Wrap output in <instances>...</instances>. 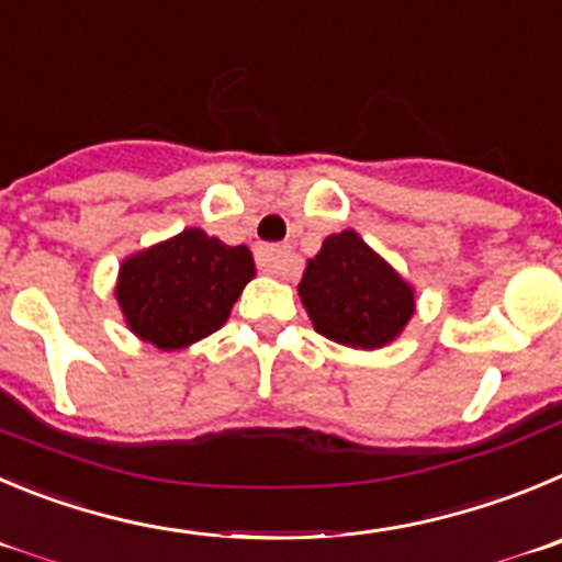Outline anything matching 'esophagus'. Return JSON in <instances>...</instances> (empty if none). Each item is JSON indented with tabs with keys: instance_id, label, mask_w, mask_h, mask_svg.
<instances>
[{
	"instance_id": "obj_1",
	"label": "esophagus",
	"mask_w": 562,
	"mask_h": 562,
	"mask_svg": "<svg viewBox=\"0 0 562 562\" xmlns=\"http://www.w3.org/2000/svg\"><path fill=\"white\" fill-rule=\"evenodd\" d=\"M255 260L260 266V271H266V274H291L293 269V251L288 246H257Z\"/></svg>"
}]
</instances>
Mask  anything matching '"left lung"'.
Here are the masks:
<instances>
[{"label": "left lung", "mask_w": 562, "mask_h": 562, "mask_svg": "<svg viewBox=\"0 0 562 562\" xmlns=\"http://www.w3.org/2000/svg\"><path fill=\"white\" fill-rule=\"evenodd\" d=\"M318 335L355 349H380L413 316V288L358 233L329 235L299 282Z\"/></svg>", "instance_id": "left-lung-1"}]
</instances>
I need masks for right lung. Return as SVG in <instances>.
Segmentation results:
<instances>
[{
  "label": "right lung",
  "mask_w": 562,
  "mask_h": 562,
  "mask_svg": "<svg viewBox=\"0 0 562 562\" xmlns=\"http://www.w3.org/2000/svg\"><path fill=\"white\" fill-rule=\"evenodd\" d=\"M251 277L255 260L246 246L186 229L124 260L115 299L138 338L157 349H182L227 322Z\"/></svg>",
  "instance_id": "right-lung-1"
}]
</instances>
